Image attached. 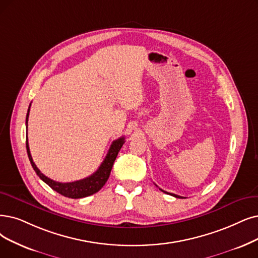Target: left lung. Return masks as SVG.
Listing matches in <instances>:
<instances>
[{"instance_id": "left-lung-1", "label": "left lung", "mask_w": 258, "mask_h": 258, "mask_svg": "<svg viewBox=\"0 0 258 258\" xmlns=\"http://www.w3.org/2000/svg\"><path fill=\"white\" fill-rule=\"evenodd\" d=\"M162 191H164L163 189H161ZM164 192H166V194H169V195H171V196H173V197H176V198H182V197H180V196H178V195H174V194H170V192H167V191H164Z\"/></svg>"}]
</instances>
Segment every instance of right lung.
Wrapping results in <instances>:
<instances>
[{
	"instance_id": "right-lung-1",
	"label": "right lung",
	"mask_w": 258,
	"mask_h": 258,
	"mask_svg": "<svg viewBox=\"0 0 258 258\" xmlns=\"http://www.w3.org/2000/svg\"><path fill=\"white\" fill-rule=\"evenodd\" d=\"M29 108H30V105H29ZM29 108H28L27 115H26V127H27L28 115H29ZM123 143H125V138L123 137L115 140L112 143V145L110 146V149L107 153L105 160L102 161L100 166L93 174H91L90 177H87L82 180L69 182V183H61V182L51 180V179L47 178L46 176H44V174L38 169L36 164L33 161L32 154H30L27 139H26V150H27L30 164H32L34 170L36 171V173L38 174L41 180L45 182L50 188H53L60 195L64 196V197L72 198V199H79V198L88 197V196H91V195L97 192L106 184L107 180L109 179L113 163H114L117 154H118V151L120 150L121 146L123 145Z\"/></svg>"
}]
</instances>
